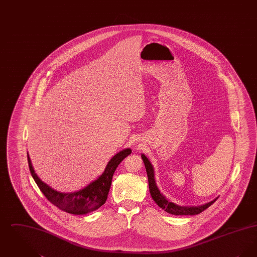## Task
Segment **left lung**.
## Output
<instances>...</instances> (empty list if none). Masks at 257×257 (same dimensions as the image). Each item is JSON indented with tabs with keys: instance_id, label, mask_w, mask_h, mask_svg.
<instances>
[{
	"instance_id": "1",
	"label": "left lung",
	"mask_w": 257,
	"mask_h": 257,
	"mask_svg": "<svg viewBox=\"0 0 257 257\" xmlns=\"http://www.w3.org/2000/svg\"><path fill=\"white\" fill-rule=\"evenodd\" d=\"M142 158L144 160L146 170H147L150 195L152 196V198L154 199V201L158 204V206L162 208V209H164L167 213H170L172 215H176V216L197 215V214L201 213L202 211H204L205 209H207L209 206H211L217 200V198H216L211 202H208L204 205L197 206V207H181V206H178V205H176L172 202H170L165 196L160 193L159 189L156 186L155 179H154V171H153V167H152L151 163L149 162V160L147 159L146 155H144V154L142 155Z\"/></svg>"
}]
</instances>
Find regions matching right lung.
<instances>
[{
  "mask_svg": "<svg viewBox=\"0 0 257 257\" xmlns=\"http://www.w3.org/2000/svg\"><path fill=\"white\" fill-rule=\"evenodd\" d=\"M131 152L132 150L128 148L115 154L110 160L105 171L102 175L99 176L98 179L87 185L83 190L71 194L57 192L47 184L42 182L34 171L29 154L28 163L33 178L35 179L42 194L46 196V198L52 204L64 212L75 215H83L97 210L98 208L101 207L106 202L110 191L112 175L121 161L129 154H131Z\"/></svg>",
  "mask_w": 257,
  "mask_h": 257,
  "instance_id": "right-lung-1",
  "label": "right lung"
}]
</instances>
